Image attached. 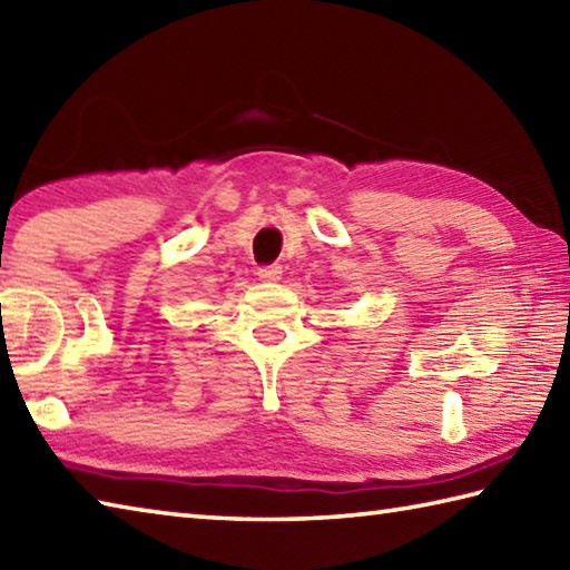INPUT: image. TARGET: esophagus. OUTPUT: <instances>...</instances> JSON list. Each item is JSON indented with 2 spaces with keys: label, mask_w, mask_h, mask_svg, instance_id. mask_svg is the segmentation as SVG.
Instances as JSON below:
<instances>
[{
  "label": "esophagus",
  "mask_w": 570,
  "mask_h": 570,
  "mask_svg": "<svg viewBox=\"0 0 570 570\" xmlns=\"http://www.w3.org/2000/svg\"><path fill=\"white\" fill-rule=\"evenodd\" d=\"M281 275H283V267L277 265V263L265 265V267H261V271H257V277H261V281H265V283L281 281Z\"/></svg>",
  "instance_id": "1"
}]
</instances>
